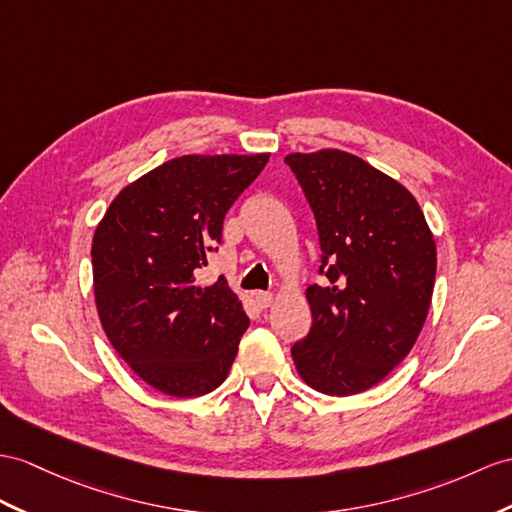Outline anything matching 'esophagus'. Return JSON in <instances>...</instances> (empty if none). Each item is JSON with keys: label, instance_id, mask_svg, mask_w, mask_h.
I'll use <instances>...</instances> for the list:
<instances>
[{"label": "esophagus", "instance_id": "esophagus-1", "mask_svg": "<svg viewBox=\"0 0 512 512\" xmlns=\"http://www.w3.org/2000/svg\"><path fill=\"white\" fill-rule=\"evenodd\" d=\"M254 302H256L258 308L265 310V308H269L273 304V295L265 293V291H258V293H254Z\"/></svg>", "mask_w": 512, "mask_h": 512}]
</instances>
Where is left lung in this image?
<instances>
[{"label": "left lung", "mask_w": 512, "mask_h": 512, "mask_svg": "<svg viewBox=\"0 0 512 512\" xmlns=\"http://www.w3.org/2000/svg\"><path fill=\"white\" fill-rule=\"evenodd\" d=\"M313 208L319 271L306 299L313 326L291 347L308 386L356 395L376 386L413 350L426 323L436 243L404 184L341 149L284 158Z\"/></svg>", "instance_id": "obj_1"}]
</instances>
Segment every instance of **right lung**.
I'll return each instance as SVG.
<instances>
[{"label": "right lung", "mask_w": 512, "mask_h": 512, "mask_svg": "<svg viewBox=\"0 0 512 512\" xmlns=\"http://www.w3.org/2000/svg\"><path fill=\"white\" fill-rule=\"evenodd\" d=\"M267 160H167L123 186L97 223L91 256L99 321L126 365L160 393L197 397L228 378L249 319L226 280L197 286L195 271Z\"/></svg>", "instance_id": "1"}]
</instances>
